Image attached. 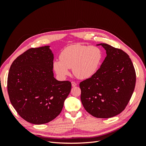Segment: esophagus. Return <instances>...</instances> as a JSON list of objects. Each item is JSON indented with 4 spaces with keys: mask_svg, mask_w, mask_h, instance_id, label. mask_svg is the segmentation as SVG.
Returning a JSON list of instances; mask_svg holds the SVG:
<instances>
[{
    "mask_svg": "<svg viewBox=\"0 0 146 146\" xmlns=\"http://www.w3.org/2000/svg\"><path fill=\"white\" fill-rule=\"evenodd\" d=\"M71 84H72V87L76 86L77 85V84L76 82H71Z\"/></svg>",
    "mask_w": 146,
    "mask_h": 146,
    "instance_id": "obj_1",
    "label": "esophagus"
}]
</instances>
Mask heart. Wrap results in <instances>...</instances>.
Returning a JSON list of instances; mask_svg holds the SVG:
<instances>
[{
  "label": "heart",
  "instance_id": "b5f03b06",
  "mask_svg": "<svg viewBox=\"0 0 146 146\" xmlns=\"http://www.w3.org/2000/svg\"><path fill=\"white\" fill-rule=\"evenodd\" d=\"M102 52L97 46L74 44L66 47L61 52L60 60L53 63V68L59 77L64 78L72 69L79 79H87L96 74L102 60Z\"/></svg>",
  "mask_w": 146,
  "mask_h": 146
}]
</instances>
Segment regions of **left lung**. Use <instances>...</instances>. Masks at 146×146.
Listing matches in <instances>:
<instances>
[{"label": "left lung", "instance_id": "8db88e82", "mask_svg": "<svg viewBox=\"0 0 146 146\" xmlns=\"http://www.w3.org/2000/svg\"><path fill=\"white\" fill-rule=\"evenodd\" d=\"M105 57L91 77L80 83L81 101L86 111L98 118H110L125 109L136 83L134 66L125 52L105 43Z\"/></svg>", "mask_w": 146, "mask_h": 146}]
</instances>
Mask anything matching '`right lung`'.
I'll return each mask as SVG.
<instances>
[{"mask_svg":"<svg viewBox=\"0 0 146 146\" xmlns=\"http://www.w3.org/2000/svg\"><path fill=\"white\" fill-rule=\"evenodd\" d=\"M50 46L32 48L11 64L7 80L13 107L24 120L40 125L52 121L63 109L71 90L69 81H58L53 72Z\"/></svg>","mask_w":146,"mask_h":146,"instance_id":"add662e5","label":"right lung"}]
</instances>
